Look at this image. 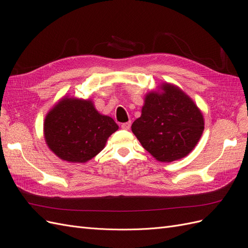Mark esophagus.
Returning a JSON list of instances; mask_svg holds the SVG:
<instances>
[{
  "instance_id": "34e87169",
  "label": "esophagus",
  "mask_w": 248,
  "mask_h": 248,
  "mask_svg": "<svg viewBox=\"0 0 248 248\" xmlns=\"http://www.w3.org/2000/svg\"><path fill=\"white\" fill-rule=\"evenodd\" d=\"M130 125H131V121L122 123V124H121V128L124 129V130H128V129L130 128Z\"/></svg>"
}]
</instances>
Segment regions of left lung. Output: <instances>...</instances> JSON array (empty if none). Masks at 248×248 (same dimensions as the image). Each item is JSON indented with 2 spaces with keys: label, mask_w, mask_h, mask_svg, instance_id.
I'll return each instance as SVG.
<instances>
[{
  "label": "left lung",
  "mask_w": 248,
  "mask_h": 248,
  "mask_svg": "<svg viewBox=\"0 0 248 248\" xmlns=\"http://www.w3.org/2000/svg\"><path fill=\"white\" fill-rule=\"evenodd\" d=\"M162 93L146 96L141 116L131 130L141 146L161 162L188 155L202 131L204 118L194 102L178 87L163 84Z\"/></svg>",
  "instance_id": "obj_1"
}]
</instances>
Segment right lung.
Segmentation results:
<instances>
[{
	"label": "right lung",
	"mask_w": 248,
	"mask_h": 248,
	"mask_svg": "<svg viewBox=\"0 0 248 248\" xmlns=\"http://www.w3.org/2000/svg\"><path fill=\"white\" fill-rule=\"evenodd\" d=\"M119 126L110 117L100 115L92 101L63 98L44 121V137L49 149L70 162L92 159L106 146Z\"/></svg>",
	"instance_id": "right-lung-1"
}]
</instances>
